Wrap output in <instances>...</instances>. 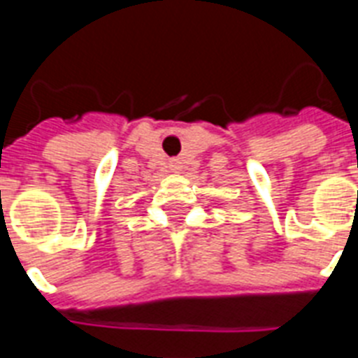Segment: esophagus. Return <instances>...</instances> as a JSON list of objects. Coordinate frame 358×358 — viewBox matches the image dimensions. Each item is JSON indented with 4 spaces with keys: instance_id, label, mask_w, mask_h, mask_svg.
Wrapping results in <instances>:
<instances>
[{
    "instance_id": "34e87169",
    "label": "esophagus",
    "mask_w": 358,
    "mask_h": 358,
    "mask_svg": "<svg viewBox=\"0 0 358 358\" xmlns=\"http://www.w3.org/2000/svg\"><path fill=\"white\" fill-rule=\"evenodd\" d=\"M171 169H173V171H178V163H173V165H171Z\"/></svg>"
}]
</instances>
